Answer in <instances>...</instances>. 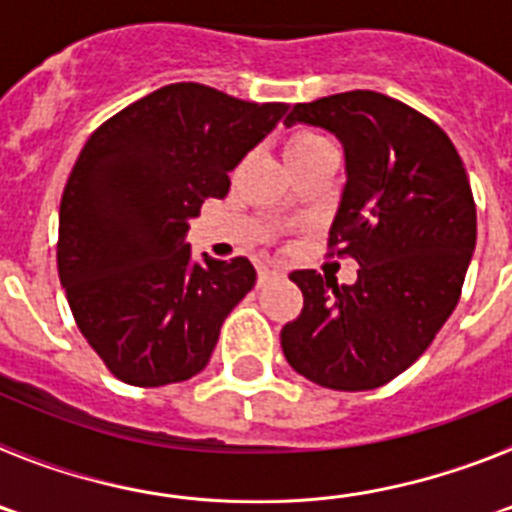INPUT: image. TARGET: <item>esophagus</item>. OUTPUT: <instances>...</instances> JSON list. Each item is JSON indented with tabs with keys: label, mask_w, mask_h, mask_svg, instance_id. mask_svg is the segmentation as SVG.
<instances>
[{
	"label": "esophagus",
	"mask_w": 512,
	"mask_h": 512,
	"mask_svg": "<svg viewBox=\"0 0 512 512\" xmlns=\"http://www.w3.org/2000/svg\"><path fill=\"white\" fill-rule=\"evenodd\" d=\"M277 274H279L277 269H271V266H261V269H259V287H261V284L269 282L271 277H277Z\"/></svg>",
	"instance_id": "34e87169"
}]
</instances>
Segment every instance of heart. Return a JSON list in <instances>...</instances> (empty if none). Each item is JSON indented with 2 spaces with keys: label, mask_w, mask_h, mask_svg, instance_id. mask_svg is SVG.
I'll list each match as a JSON object with an SVG mask.
<instances>
[{
  "label": "heart",
  "mask_w": 512,
  "mask_h": 512,
  "mask_svg": "<svg viewBox=\"0 0 512 512\" xmlns=\"http://www.w3.org/2000/svg\"><path fill=\"white\" fill-rule=\"evenodd\" d=\"M330 148L328 138H323L320 133L310 128H297L287 135L284 140V156H287V164H297L302 158L312 156V153H320Z\"/></svg>",
  "instance_id": "heart-1"
}]
</instances>
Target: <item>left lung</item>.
I'll list each match as a JSON object with an SVG mask.
<instances>
[{
    "label": "left lung",
    "instance_id": "obj_1",
    "mask_svg": "<svg viewBox=\"0 0 512 512\" xmlns=\"http://www.w3.org/2000/svg\"><path fill=\"white\" fill-rule=\"evenodd\" d=\"M284 122L343 143L346 187L328 248L361 269L354 284L289 274L305 305L282 328V351L320 387L374 390L418 361L459 302L477 243L467 169L436 122L369 89L295 104Z\"/></svg>",
    "mask_w": 512,
    "mask_h": 512
}]
</instances>
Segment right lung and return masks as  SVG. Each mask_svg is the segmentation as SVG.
Masks as SVG:
<instances>
[{
	"mask_svg": "<svg viewBox=\"0 0 512 512\" xmlns=\"http://www.w3.org/2000/svg\"><path fill=\"white\" fill-rule=\"evenodd\" d=\"M284 112L182 81L128 104L81 148L61 197L58 277L120 382L164 387L207 366L256 269L243 256L192 261L189 220L223 200L230 171Z\"/></svg>",
	"mask_w": 512,
	"mask_h": 512,
	"instance_id": "1",
	"label": "right lung"
}]
</instances>
